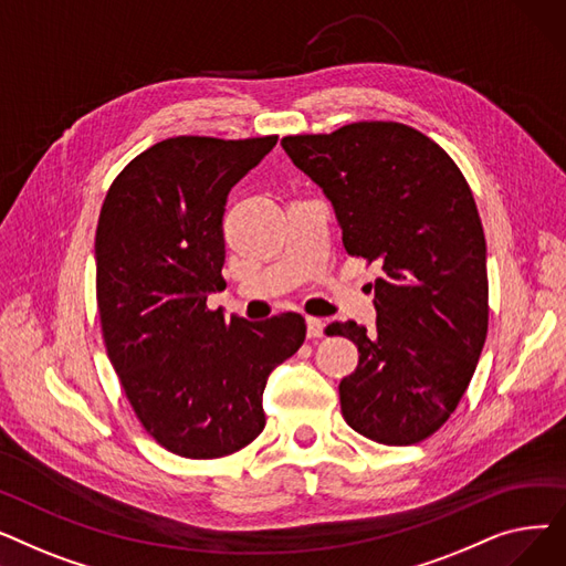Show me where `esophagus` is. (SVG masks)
I'll use <instances>...</instances> for the list:
<instances>
[{
  "label": "esophagus",
  "instance_id": "obj_1",
  "mask_svg": "<svg viewBox=\"0 0 566 566\" xmlns=\"http://www.w3.org/2000/svg\"><path fill=\"white\" fill-rule=\"evenodd\" d=\"M323 328H325V323L321 318L307 316V337L310 339H318L323 335Z\"/></svg>",
  "mask_w": 566,
  "mask_h": 566
}]
</instances>
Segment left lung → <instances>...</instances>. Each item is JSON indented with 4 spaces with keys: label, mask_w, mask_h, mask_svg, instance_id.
I'll return each mask as SVG.
<instances>
[{
    "label": "left lung",
    "mask_w": 566,
    "mask_h": 566,
    "mask_svg": "<svg viewBox=\"0 0 566 566\" xmlns=\"http://www.w3.org/2000/svg\"><path fill=\"white\" fill-rule=\"evenodd\" d=\"M282 146L331 199L346 252L380 265L376 331L325 328L360 353L339 382L344 420L382 444L420 442L457 410L489 331L486 241L470 186L433 139L397 122L289 135Z\"/></svg>",
    "instance_id": "8db88e82"
}]
</instances>
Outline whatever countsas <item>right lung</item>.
Wrapping results in <instances>:
<instances>
[{
  "label": "right lung",
  "instance_id": "right-lung-1",
  "mask_svg": "<svg viewBox=\"0 0 566 566\" xmlns=\"http://www.w3.org/2000/svg\"><path fill=\"white\" fill-rule=\"evenodd\" d=\"M277 135L169 137L114 178L96 229V301L107 358L165 450L220 459L265 427L271 371L305 342V318L250 323L208 310L224 289L229 190L271 154Z\"/></svg>",
  "mask_w": 566,
  "mask_h": 566
}]
</instances>
